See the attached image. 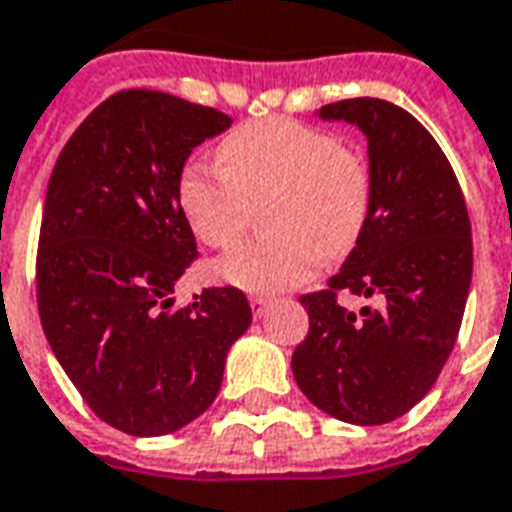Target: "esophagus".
<instances>
[{"instance_id": "1", "label": "esophagus", "mask_w": 512, "mask_h": 512, "mask_svg": "<svg viewBox=\"0 0 512 512\" xmlns=\"http://www.w3.org/2000/svg\"><path fill=\"white\" fill-rule=\"evenodd\" d=\"M268 304H271V301H268V298H263V295H252V298H249V306H252V314H255V317H263L268 309Z\"/></svg>"}]
</instances>
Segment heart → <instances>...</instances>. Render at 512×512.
Segmentation results:
<instances>
[{"instance_id": "b5f03b06", "label": "heart", "mask_w": 512, "mask_h": 512, "mask_svg": "<svg viewBox=\"0 0 512 512\" xmlns=\"http://www.w3.org/2000/svg\"><path fill=\"white\" fill-rule=\"evenodd\" d=\"M219 168L189 162L176 198L189 230L214 249H233L266 208L274 236L219 260L217 274L246 293H279L312 279L325 257L361 241L372 214V170L328 130L274 116L246 121L217 143Z\"/></svg>"}]
</instances>
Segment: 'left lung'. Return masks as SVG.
Returning a JSON list of instances; mask_svg holds the SVG:
<instances>
[{"label": "left lung", "instance_id": "1", "mask_svg": "<svg viewBox=\"0 0 512 512\" xmlns=\"http://www.w3.org/2000/svg\"><path fill=\"white\" fill-rule=\"evenodd\" d=\"M320 116L358 124L369 138L374 195L342 271L301 295L309 333L293 374L314 407L380 426L431 391L453 352L472 282V227L448 157L412 113L355 97L323 105ZM339 292L380 297L381 306L355 315Z\"/></svg>", "mask_w": 512, "mask_h": 512}]
</instances>
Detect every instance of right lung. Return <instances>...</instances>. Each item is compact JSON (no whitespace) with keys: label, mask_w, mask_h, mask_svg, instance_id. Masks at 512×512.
<instances>
[{"label":"right lung","mask_w":512,"mask_h":512,"mask_svg":"<svg viewBox=\"0 0 512 512\" xmlns=\"http://www.w3.org/2000/svg\"><path fill=\"white\" fill-rule=\"evenodd\" d=\"M230 124L217 108L124 89L83 119L48 181L37 244L45 339L94 415L132 437L203 415L252 323L230 285L170 309L198 257L176 184L192 149Z\"/></svg>","instance_id":"1"}]
</instances>
